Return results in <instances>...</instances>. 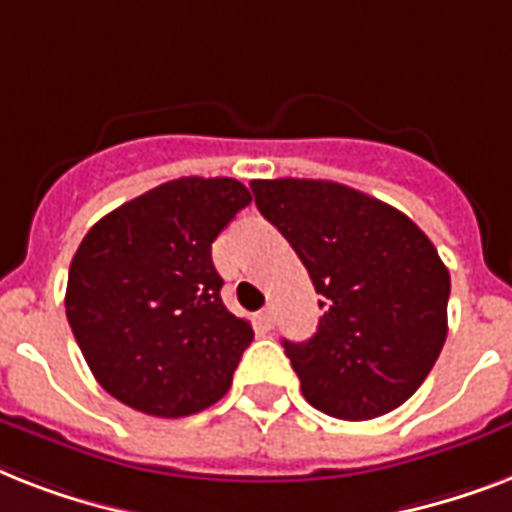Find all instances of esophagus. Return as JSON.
<instances>
[{
	"label": "esophagus",
	"instance_id": "esophagus-1",
	"mask_svg": "<svg viewBox=\"0 0 512 512\" xmlns=\"http://www.w3.org/2000/svg\"><path fill=\"white\" fill-rule=\"evenodd\" d=\"M273 321H276V316H273V308L268 305V308H263V311L257 313V324L263 329H271L273 327Z\"/></svg>",
	"mask_w": 512,
	"mask_h": 512
}]
</instances>
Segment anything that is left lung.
Here are the masks:
<instances>
[{"instance_id":"1","label":"left lung","mask_w":512,"mask_h":512,"mask_svg":"<svg viewBox=\"0 0 512 512\" xmlns=\"http://www.w3.org/2000/svg\"><path fill=\"white\" fill-rule=\"evenodd\" d=\"M257 209L308 268L324 316L284 340L305 401L337 420L393 412L446 342L449 271L433 241L385 201L332 180H252Z\"/></svg>"}]
</instances>
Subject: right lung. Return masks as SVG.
Wrapping results in <instances>:
<instances>
[{
  "label": "right lung",
  "mask_w": 512,
  "mask_h": 512,
  "mask_svg": "<svg viewBox=\"0 0 512 512\" xmlns=\"http://www.w3.org/2000/svg\"><path fill=\"white\" fill-rule=\"evenodd\" d=\"M249 201L233 177H177L87 231L68 271L66 316L116 401L175 420L228 393L255 332L220 300L212 241Z\"/></svg>",
  "instance_id": "1"
}]
</instances>
